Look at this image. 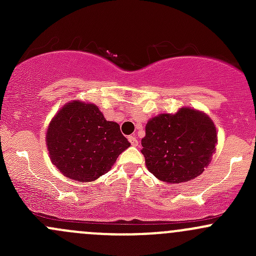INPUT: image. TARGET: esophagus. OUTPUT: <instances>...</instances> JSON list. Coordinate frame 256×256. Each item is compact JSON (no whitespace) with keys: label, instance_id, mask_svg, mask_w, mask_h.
Wrapping results in <instances>:
<instances>
[{"label":"esophagus","instance_id":"34e87169","mask_svg":"<svg viewBox=\"0 0 256 256\" xmlns=\"http://www.w3.org/2000/svg\"><path fill=\"white\" fill-rule=\"evenodd\" d=\"M128 141H130L132 146H138V141L136 136H128Z\"/></svg>","mask_w":256,"mask_h":256}]
</instances>
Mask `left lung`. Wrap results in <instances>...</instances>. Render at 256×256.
<instances>
[{"instance_id": "1", "label": "left lung", "mask_w": 256, "mask_h": 256, "mask_svg": "<svg viewBox=\"0 0 256 256\" xmlns=\"http://www.w3.org/2000/svg\"><path fill=\"white\" fill-rule=\"evenodd\" d=\"M147 170L168 183H182L203 174L216 151V130L204 112L180 108L176 114L150 118L141 140Z\"/></svg>"}]
</instances>
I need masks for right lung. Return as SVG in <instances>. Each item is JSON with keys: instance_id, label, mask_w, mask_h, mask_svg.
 I'll return each mask as SVG.
<instances>
[{"instance_id": "right-lung-1", "label": "right lung", "mask_w": 256, "mask_h": 256, "mask_svg": "<svg viewBox=\"0 0 256 256\" xmlns=\"http://www.w3.org/2000/svg\"><path fill=\"white\" fill-rule=\"evenodd\" d=\"M46 142L58 171L79 182L106 174L130 147L118 124L108 121L96 105L80 100L66 104L52 118Z\"/></svg>"}]
</instances>
